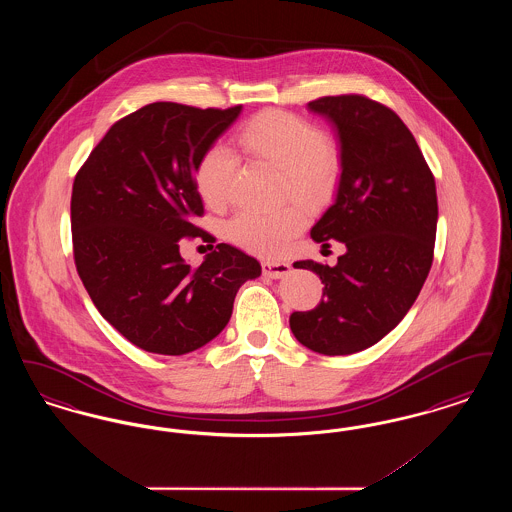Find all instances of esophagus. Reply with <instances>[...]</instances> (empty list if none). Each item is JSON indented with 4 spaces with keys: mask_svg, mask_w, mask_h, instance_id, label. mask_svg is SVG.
<instances>
[{
    "mask_svg": "<svg viewBox=\"0 0 512 512\" xmlns=\"http://www.w3.org/2000/svg\"><path fill=\"white\" fill-rule=\"evenodd\" d=\"M263 274L267 278H284L290 272V265L288 263H274V261H265L263 265Z\"/></svg>",
    "mask_w": 512,
    "mask_h": 512,
    "instance_id": "1",
    "label": "esophagus"
}]
</instances>
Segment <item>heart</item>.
<instances>
[{"label":"heart","mask_w":512,"mask_h":512,"mask_svg":"<svg viewBox=\"0 0 512 512\" xmlns=\"http://www.w3.org/2000/svg\"><path fill=\"white\" fill-rule=\"evenodd\" d=\"M247 153L267 161L286 176V194L315 205L332 194L341 171L338 142L317 124L282 109H267L245 124L238 136ZM240 172L238 155L224 144L205 147L195 167V188L213 207H224ZM307 215L288 205L278 211L242 209L226 224V238L255 255L282 257L305 228Z\"/></svg>","instance_id":"b5f03b06"}]
</instances>
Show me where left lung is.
Here are the masks:
<instances>
[{
    "instance_id": "1",
    "label": "left lung",
    "mask_w": 512,
    "mask_h": 512,
    "mask_svg": "<svg viewBox=\"0 0 512 512\" xmlns=\"http://www.w3.org/2000/svg\"><path fill=\"white\" fill-rule=\"evenodd\" d=\"M334 122L341 176L334 205L311 230L318 244L347 251L336 267L297 261L320 276L322 299L290 317L293 336L322 355H351L403 320L434 261L438 195L411 130L390 107L359 94L309 101Z\"/></svg>"
}]
</instances>
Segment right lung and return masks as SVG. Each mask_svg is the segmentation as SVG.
Returning a JSON list of instances; mask_svg holds the SVG:
<instances>
[{"mask_svg":"<svg viewBox=\"0 0 512 512\" xmlns=\"http://www.w3.org/2000/svg\"><path fill=\"white\" fill-rule=\"evenodd\" d=\"M242 105L199 109L157 101L115 122L76 172L71 197L74 265L101 317L140 349L184 355L217 338L257 259L219 244L199 267L180 242L211 234L195 167ZM213 247V245H211Z\"/></svg>","mask_w":512,"mask_h":512,"instance_id":"add662e5","label":"right lung"}]
</instances>
